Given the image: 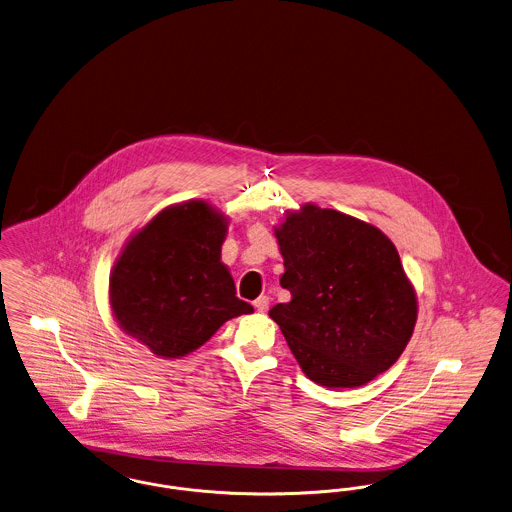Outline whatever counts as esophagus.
Instances as JSON below:
<instances>
[{"label": "esophagus", "mask_w": 512, "mask_h": 512, "mask_svg": "<svg viewBox=\"0 0 512 512\" xmlns=\"http://www.w3.org/2000/svg\"><path fill=\"white\" fill-rule=\"evenodd\" d=\"M254 308L260 313L267 312V308H269V298H267V296L256 298V300H254Z\"/></svg>", "instance_id": "34e87169"}]
</instances>
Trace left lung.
<instances>
[{"label": "left lung", "instance_id": "left-lung-1", "mask_svg": "<svg viewBox=\"0 0 512 512\" xmlns=\"http://www.w3.org/2000/svg\"><path fill=\"white\" fill-rule=\"evenodd\" d=\"M290 302L269 317L304 375L356 388L388 371L411 340L419 302L394 243L371 223L313 202L275 225Z\"/></svg>", "mask_w": 512, "mask_h": 512}]
</instances>
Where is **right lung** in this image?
<instances>
[{"label": "right lung", "mask_w": 512, "mask_h": 512, "mask_svg": "<svg viewBox=\"0 0 512 512\" xmlns=\"http://www.w3.org/2000/svg\"><path fill=\"white\" fill-rule=\"evenodd\" d=\"M229 218L208 200L162 208L122 246L109 279L118 327L155 356L178 359L225 321L254 312L235 296L222 245Z\"/></svg>", "instance_id": "add662e5"}]
</instances>
